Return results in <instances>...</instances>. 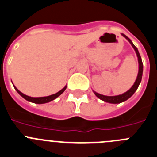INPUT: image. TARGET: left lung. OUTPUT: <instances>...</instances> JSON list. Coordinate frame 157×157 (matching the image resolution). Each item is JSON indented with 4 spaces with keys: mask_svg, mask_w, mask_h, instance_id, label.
<instances>
[{
    "mask_svg": "<svg viewBox=\"0 0 157 157\" xmlns=\"http://www.w3.org/2000/svg\"><path fill=\"white\" fill-rule=\"evenodd\" d=\"M122 35L123 37H125L126 39L130 43V45H132V47L134 48V49L135 50L136 54H137V56H138V63H139V67H138V76H137V78H136L135 82L134 83V85L132 86V87L128 91H127L126 93L123 94H120V95H117V96H105V95H101V94H98V93H96L95 91H94V94H95L98 98H100L101 100L104 101L105 102H108V103H111V104H120L121 102H123V101H127V99L131 97L133 94L135 93V91L137 90V89H138V86H139L140 82L141 81V78H142V72H143V63H142V61H141V56H140L139 52H138V48L135 45L133 44V42L131 41V40L128 37L125 35V34H122Z\"/></svg>",
    "mask_w": 157,
    "mask_h": 157,
    "instance_id": "left-lung-1",
    "label": "left lung"
}]
</instances>
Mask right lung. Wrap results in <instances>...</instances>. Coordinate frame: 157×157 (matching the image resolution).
<instances>
[{
  "label": "right lung",
  "mask_w": 157,
  "mask_h": 157,
  "mask_svg": "<svg viewBox=\"0 0 157 157\" xmlns=\"http://www.w3.org/2000/svg\"><path fill=\"white\" fill-rule=\"evenodd\" d=\"M14 88L16 89V90L17 91L18 94H19V95L22 96V97H23L24 99L27 100V101H30V102H33V103H35V104H45V103H48V102H50V101H53L54 99H56V98H58L60 94H63V93L64 92L65 90H66L67 86L63 87L61 90H59V92L56 93V94H52V95H50V96H47V97H42V98H31V97L25 95V94H23V93L20 92V91H19V90L15 86H14Z\"/></svg>",
  "instance_id": "right-lung-1"
}]
</instances>
